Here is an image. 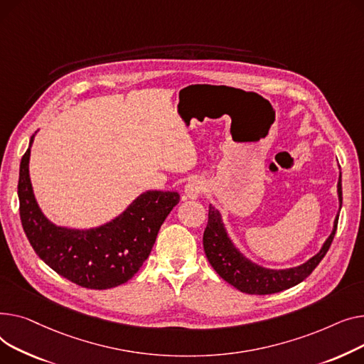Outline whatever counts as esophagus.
Wrapping results in <instances>:
<instances>
[{
    "instance_id": "esophagus-1",
    "label": "esophagus",
    "mask_w": 364,
    "mask_h": 364,
    "mask_svg": "<svg viewBox=\"0 0 364 364\" xmlns=\"http://www.w3.org/2000/svg\"><path fill=\"white\" fill-rule=\"evenodd\" d=\"M205 189V182L201 178H192L185 185V196L188 198H198Z\"/></svg>"
}]
</instances>
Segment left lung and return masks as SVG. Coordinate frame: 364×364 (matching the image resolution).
<instances>
[{"mask_svg":"<svg viewBox=\"0 0 364 364\" xmlns=\"http://www.w3.org/2000/svg\"><path fill=\"white\" fill-rule=\"evenodd\" d=\"M338 197L339 204L343 205V185H341V175L338 181ZM338 218L339 213L336 215L333 223V230L329 235L326 242L323 244L322 250H320L307 263L294 269L270 270L248 262L228 238L219 211L213 205L208 207V222L204 230L203 245L211 267L215 269L218 274L228 284L245 294H274L303 282L307 276L311 274L317 264L322 262L333 241L338 226Z\"/></svg>","mask_w":364,"mask_h":364,"instance_id":"1","label":"left lung"}]
</instances>
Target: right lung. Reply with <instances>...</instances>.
<instances>
[{
    "mask_svg": "<svg viewBox=\"0 0 364 364\" xmlns=\"http://www.w3.org/2000/svg\"><path fill=\"white\" fill-rule=\"evenodd\" d=\"M29 148L21 157L17 194L20 220L38 254L54 272L90 289H109L127 282L153 250L164 219L179 203L173 191H148L113 222L90 230L58 228L42 215L29 179Z\"/></svg>",
    "mask_w": 364,
    "mask_h": 364,
    "instance_id": "obj_1",
    "label": "right lung"
}]
</instances>
